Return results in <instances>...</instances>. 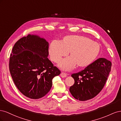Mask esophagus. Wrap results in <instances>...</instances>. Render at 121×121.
<instances>
[{
  "label": "esophagus",
  "instance_id": "obj_1",
  "mask_svg": "<svg viewBox=\"0 0 121 121\" xmlns=\"http://www.w3.org/2000/svg\"><path fill=\"white\" fill-rule=\"evenodd\" d=\"M60 76L62 78H65L67 76V74H66V73H65L64 72H62L60 74Z\"/></svg>",
  "mask_w": 121,
  "mask_h": 121
}]
</instances>
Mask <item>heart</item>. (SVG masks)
I'll return each instance as SVG.
<instances>
[{"instance_id":"heart-1","label":"heart","mask_w":121,"mask_h":121,"mask_svg":"<svg viewBox=\"0 0 121 121\" xmlns=\"http://www.w3.org/2000/svg\"><path fill=\"white\" fill-rule=\"evenodd\" d=\"M99 45L89 38L82 36L70 35L63 41L54 40L49 47V53L52 60L57 63L63 56H67L71 51L72 56L65 58L59 65L65 71L74 69L78 64L85 67L95 60L99 52Z\"/></svg>"}]
</instances>
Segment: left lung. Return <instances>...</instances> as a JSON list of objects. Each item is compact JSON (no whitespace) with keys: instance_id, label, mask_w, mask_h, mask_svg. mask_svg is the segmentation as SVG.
<instances>
[{"instance_id":"1","label":"left lung","mask_w":121,"mask_h":121,"mask_svg":"<svg viewBox=\"0 0 121 121\" xmlns=\"http://www.w3.org/2000/svg\"><path fill=\"white\" fill-rule=\"evenodd\" d=\"M112 63L99 58L82 71L73 74L74 84L69 91L75 99L85 101L93 98L103 88L111 70Z\"/></svg>"}]
</instances>
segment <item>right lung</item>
<instances>
[{"instance_id": "obj_1", "label": "right lung", "mask_w": 121, "mask_h": 121, "mask_svg": "<svg viewBox=\"0 0 121 121\" xmlns=\"http://www.w3.org/2000/svg\"><path fill=\"white\" fill-rule=\"evenodd\" d=\"M49 44L39 36L29 34L14 45L9 69L16 87L25 96L39 99L52 87V79L60 71L49 60Z\"/></svg>"}]
</instances>
